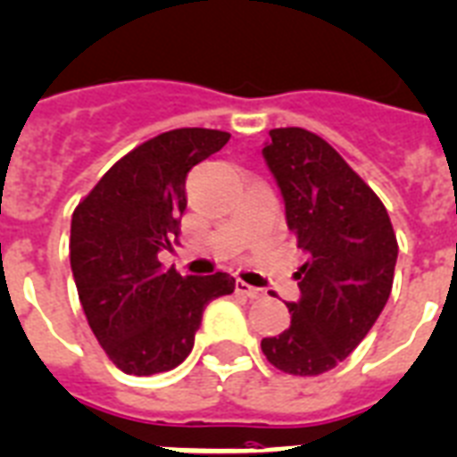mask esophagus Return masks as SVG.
<instances>
[{"label":"esophagus","mask_w":457,"mask_h":457,"mask_svg":"<svg viewBox=\"0 0 457 457\" xmlns=\"http://www.w3.org/2000/svg\"><path fill=\"white\" fill-rule=\"evenodd\" d=\"M236 292L243 294V296H247V299H262L263 296V289L252 287V285H247V282H243V280L236 282Z\"/></svg>","instance_id":"1"}]
</instances>
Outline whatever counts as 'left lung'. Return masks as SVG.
<instances>
[{
  "instance_id": "1",
  "label": "left lung",
  "mask_w": 457,
  "mask_h": 457,
  "mask_svg": "<svg viewBox=\"0 0 457 457\" xmlns=\"http://www.w3.org/2000/svg\"><path fill=\"white\" fill-rule=\"evenodd\" d=\"M263 146L289 231L308 252L296 270L292 324L262 341L266 360L292 376H320L367 337L392 292L397 236L386 205L320 135L273 128Z\"/></svg>"
}]
</instances>
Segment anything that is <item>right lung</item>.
I'll return each instance as SVG.
<instances>
[{
	"instance_id": "obj_1",
	"label": "right lung",
	"mask_w": 457,
	"mask_h": 457,
	"mask_svg": "<svg viewBox=\"0 0 457 457\" xmlns=\"http://www.w3.org/2000/svg\"><path fill=\"white\" fill-rule=\"evenodd\" d=\"M231 135L210 128L161 133L116 161L71 214L70 263L86 320L123 373L152 376L182 364L203 311L231 294L228 273L179 275L172 250L187 210L188 170Z\"/></svg>"
}]
</instances>
